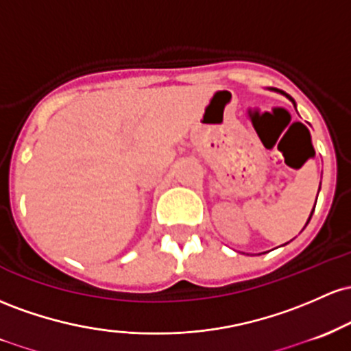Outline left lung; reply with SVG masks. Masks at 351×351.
Segmentation results:
<instances>
[{
  "mask_svg": "<svg viewBox=\"0 0 351 351\" xmlns=\"http://www.w3.org/2000/svg\"><path fill=\"white\" fill-rule=\"evenodd\" d=\"M283 94H285V93H283ZM285 96H287V97H289V99H290V101H292V102H293V104H295V101L292 99V97H290V96H289V94H285ZM312 214H313V212H312ZM310 219H312V217H310ZM310 219H308V222H310Z\"/></svg>",
  "mask_w": 351,
  "mask_h": 351,
  "instance_id": "8db88e82",
  "label": "left lung"
}]
</instances>
